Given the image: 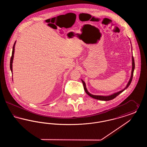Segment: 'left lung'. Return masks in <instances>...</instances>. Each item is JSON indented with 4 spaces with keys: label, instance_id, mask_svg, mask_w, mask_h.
I'll return each instance as SVG.
<instances>
[{
    "label": "left lung",
    "instance_id": "8db88e82",
    "mask_svg": "<svg viewBox=\"0 0 147 147\" xmlns=\"http://www.w3.org/2000/svg\"><path fill=\"white\" fill-rule=\"evenodd\" d=\"M134 68H135V63H134V58H133V56H132V74H131V77L130 78V80L128 82V83L127 84V85L126 86V88L121 90V91H119L117 92L116 93H115L113 94H112L111 95H110V96H98V95H92L91 94H90L88 90L86 89V85H85V83L84 82V81L83 80H82V83L83 84V86H84V89L85 90V91L86 92V93L89 95L91 98H95V99H98V100H103V101H109V100H112L113 98H116V96H117L119 95V94H121V92H122L123 91H124L125 89H126L128 86L129 85H130V84L131 83V82L132 80V78H133V72H134Z\"/></svg>",
    "mask_w": 147,
    "mask_h": 147
}]
</instances>
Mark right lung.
<instances>
[{
  "mask_svg": "<svg viewBox=\"0 0 147 147\" xmlns=\"http://www.w3.org/2000/svg\"><path fill=\"white\" fill-rule=\"evenodd\" d=\"M15 42L14 43V46H13V51H12V55L11 57V58H10V69L11 72L13 73V68H12V64H13V58H14V48H15Z\"/></svg>",
  "mask_w": 147,
  "mask_h": 147,
  "instance_id": "obj_1",
  "label": "right lung"
}]
</instances>
